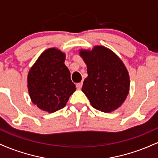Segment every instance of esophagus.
<instances>
[{"label": "esophagus", "instance_id": "obj_1", "mask_svg": "<svg viewBox=\"0 0 158 158\" xmlns=\"http://www.w3.org/2000/svg\"><path fill=\"white\" fill-rule=\"evenodd\" d=\"M82 84H83L82 82H79V83H77V84L76 85H77V88H78V89H80L81 87H82Z\"/></svg>", "mask_w": 158, "mask_h": 158}]
</instances>
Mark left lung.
Wrapping results in <instances>:
<instances>
[{"instance_id": "left-lung-1", "label": "left lung", "mask_w": 158, "mask_h": 158, "mask_svg": "<svg viewBox=\"0 0 158 158\" xmlns=\"http://www.w3.org/2000/svg\"><path fill=\"white\" fill-rule=\"evenodd\" d=\"M79 55L87 65L88 75L81 90L90 105L106 113L117 109L126 100L130 87L129 75L122 60L103 46L80 50Z\"/></svg>"}]
</instances>
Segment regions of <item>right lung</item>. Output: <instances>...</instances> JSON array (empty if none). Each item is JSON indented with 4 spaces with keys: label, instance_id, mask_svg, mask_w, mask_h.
<instances>
[{
    "label": "right lung",
    "instance_id": "obj_1",
    "mask_svg": "<svg viewBox=\"0 0 158 158\" xmlns=\"http://www.w3.org/2000/svg\"><path fill=\"white\" fill-rule=\"evenodd\" d=\"M65 54L56 48H49L41 54L27 77L30 99L39 108L53 113L66 106L76 85L64 64Z\"/></svg>",
    "mask_w": 158,
    "mask_h": 158
}]
</instances>
